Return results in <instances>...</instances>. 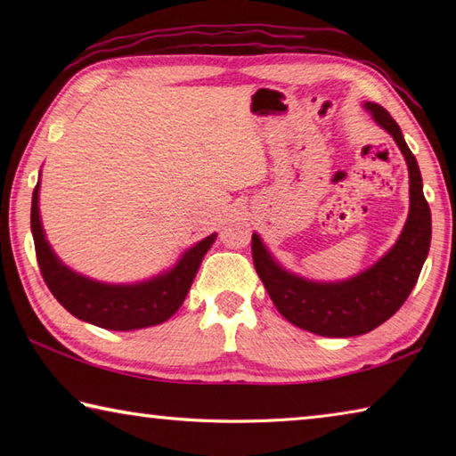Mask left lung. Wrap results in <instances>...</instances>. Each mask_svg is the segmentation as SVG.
<instances>
[{"label": "left lung", "instance_id": "8db88e82", "mask_svg": "<svg viewBox=\"0 0 456 456\" xmlns=\"http://www.w3.org/2000/svg\"><path fill=\"white\" fill-rule=\"evenodd\" d=\"M374 121L398 144L410 172V216L395 245L376 265L343 282H314L288 273L253 233L256 274L276 309L289 323L323 337H354L390 319L418 282L431 245V211L423 196L418 160L403 141L398 123L382 105L366 102Z\"/></svg>", "mask_w": 456, "mask_h": 456}]
</instances>
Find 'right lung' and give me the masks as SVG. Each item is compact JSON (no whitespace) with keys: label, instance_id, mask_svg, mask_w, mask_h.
<instances>
[{"label":"right lung","instance_id":"right-lung-1","mask_svg":"<svg viewBox=\"0 0 456 456\" xmlns=\"http://www.w3.org/2000/svg\"><path fill=\"white\" fill-rule=\"evenodd\" d=\"M38 188H41V182H37L33 191L31 231L38 268L58 304L82 322L111 329V331H133V329L159 325L178 312L190 292L203 256L216 243L217 233L201 239L200 243L188 248L170 270L144 282H98L62 265V260L48 245L41 216H38Z\"/></svg>","mask_w":456,"mask_h":456}]
</instances>
